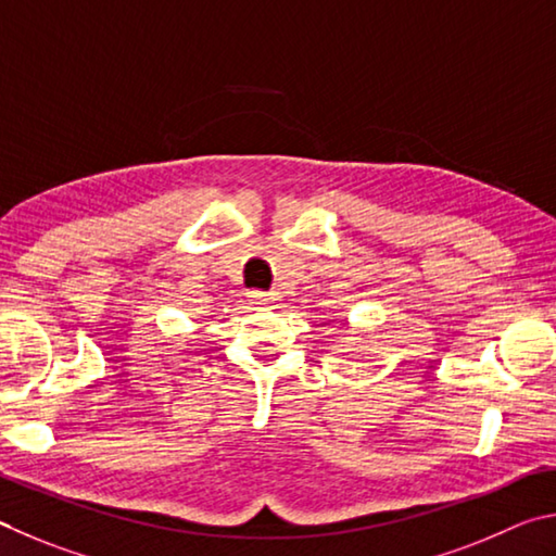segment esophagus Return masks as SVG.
Wrapping results in <instances>:
<instances>
[{
    "mask_svg": "<svg viewBox=\"0 0 556 556\" xmlns=\"http://www.w3.org/2000/svg\"><path fill=\"white\" fill-rule=\"evenodd\" d=\"M249 300L253 305H270L273 303V298L266 293H249Z\"/></svg>",
    "mask_w": 556,
    "mask_h": 556,
    "instance_id": "obj_1",
    "label": "esophagus"
}]
</instances>
